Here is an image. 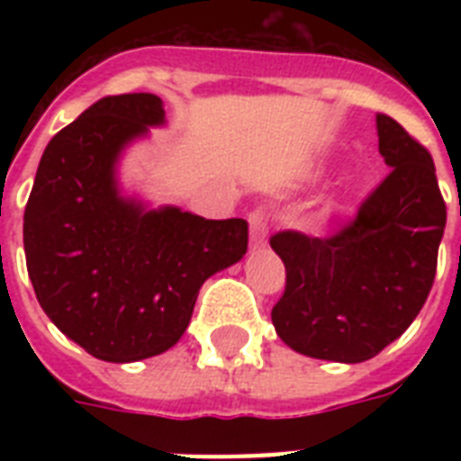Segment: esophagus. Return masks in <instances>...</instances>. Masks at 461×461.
<instances>
[{"label": "esophagus", "mask_w": 461, "mask_h": 461, "mask_svg": "<svg viewBox=\"0 0 461 461\" xmlns=\"http://www.w3.org/2000/svg\"><path fill=\"white\" fill-rule=\"evenodd\" d=\"M249 224H251V246L253 249H260V246L266 244L267 230H270V227H267V210L266 208L251 210Z\"/></svg>", "instance_id": "esophagus-1"}]
</instances>
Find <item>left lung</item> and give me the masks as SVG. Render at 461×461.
<instances>
[{
  "label": "left lung",
  "mask_w": 461,
  "mask_h": 461,
  "mask_svg": "<svg viewBox=\"0 0 461 461\" xmlns=\"http://www.w3.org/2000/svg\"><path fill=\"white\" fill-rule=\"evenodd\" d=\"M378 148L390 174L349 222L330 237L294 230L270 237L287 270L273 325L306 357L373 358L414 322L436 280L447 210L433 158L385 114Z\"/></svg>",
  "instance_id": "left-lung-1"
}]
</instances>
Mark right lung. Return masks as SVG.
Masks as SVG:
<instances>
[{
  "mask_svg": "<svg viewBox=\"0 0 461 461\" xmlns=\"http://www.w3.org/2000/svg\"><path fill=\"white\" fill-rule=\"evenodd\" d=\"M162 122L150 93L97 100L47 143L25 205V266L40 306L112 364L179 342L203 282L249 249L246 220L146 210L119 195V153Z\"/></svg>",
  "mask_w": 461,
  "mask_h": 461,
  "instance_id": "right-lung-1",
  "label": "right lung"
}]
</instances>
